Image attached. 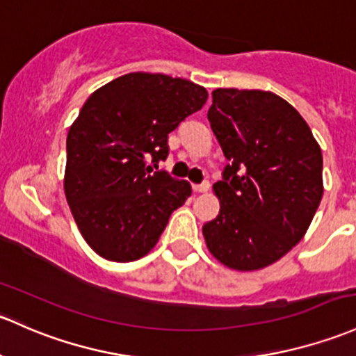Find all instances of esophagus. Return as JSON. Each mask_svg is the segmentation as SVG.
<instances>
[{"instance_id":"esophagus-1","label":"esophagus","mask_w":356,"mask_h":356,"mask_svg":"<svg viewBox=\"0 0 356 356\" xmlns=\"http://www.w3.org/2000/svg\"><path fill=\"white\" fill-rule=\"evenodd\" d=\"M193 191H194V193H208L209 184H208V182H203V184H194Z\"/></svg>"}]
</instances>
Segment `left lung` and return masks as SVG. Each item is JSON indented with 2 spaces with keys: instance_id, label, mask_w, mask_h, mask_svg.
<instances>
[{
  "instance_id": "left-lung-1",
  "label": "left lung",
  "mask_w": 356,
  "mask_h": 356,
  "mask_svg": "<svg viewBox=\"0 0 356 356\" xmlns=\"http://www.w3.org/2000/svg\"><path fill=\"white\" fill-rule=\"evenodd\" d=\"M208 121L228 165L213 184L220 213L204 223L223 266L256 271L304 238L323 200V153L293 106L264 90H213Z\"/></svg>"
}]
</instances>
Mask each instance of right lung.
Returning a JSON list of instances; mask_svg holds the SVG:
<instances>
[{
  "instance_id": "1",
  "label": "right lung",
  "mask_w": 356,
  "mask_h": 356,
  "mask_svg": "<svg viewBox=\"0 0 356 356\" xmlns=\"http://www.w3.org/2000/svg\"><path fill=\"white\" fill-rule=\"evenodd\" d=\"M201 85L162 73H128L92 93L68 131L65 194L78 230L104 259L147 256L172 211L191 196L156 163L167 136L207 104Z\"/></svg>"
}]
</instances>
